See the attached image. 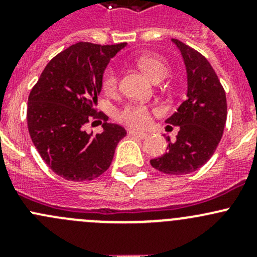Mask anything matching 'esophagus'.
I'll return each instance as SVG.
<instances>
[{
	"instance_id": "esophagus-1",
	"label": "esophagus",
	"mask_w": 257,
	"mask_h": 257,
	"mask_svg": "<svg viewBox=\"0 0 257 257\" xmlns=\"http://www.w3.org/2000/svg\"><path fill=\"white\" fill-rule=\"evenodd\" d=\"M129 136L138 137V138L144 139L148 137V133H145V132H138V131H129Z\"/></svg>"
}]
</instances>
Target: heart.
I'll return each instance as SVG.
<instances>
[{"instance_id":"heart-1","label":"heart","mask_w":257,"mask_h":257,"mask_svg":"<svg viewBox=\"0 0 257 257\" xmlns=\"http://www.w3.org/2000/svg\"><path fill=\"white\" fill-rule=\"evenodd\" d=\"M139 68L149 77L153 82H159L168 74V66L160 57L155 54L143 53L137 58ZM119 87L118 72L114 67L109 66L103 71L102 88L107 94H114ZM118 120L128 124L133 128H144L150 123L152 110L148 105L138 104V103H128L123 105L116 112Z\"/></svg>"}]
</instances>
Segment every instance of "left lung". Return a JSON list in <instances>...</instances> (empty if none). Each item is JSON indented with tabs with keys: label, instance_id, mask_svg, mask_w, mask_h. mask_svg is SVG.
<instances>
[{
	"label": "left lung",
	"instance_id": "1",
	"mask_svg": "<svg viewBox=\"0 0 257 257\" xmlns=\"http://www.w3.org/2000/svg\"><path fill=\"white\" fill-rule=\"evenodd\" d=\"M180 49L188 73V94L167 123L179 126L177 141H167L168 152L150 160L159 172L184 175L203 167L220 143L226 123V95L208 59L181 41Z\"/></svg>",
	"mask_w": 257,
	"mask_h": 257
}]
</instances>
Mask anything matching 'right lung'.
Instances as JSON below:
<instances>
[{
	"mask_svg": "<svg viewBox=\"0 0 257 257\" xmlns=\"http://www.w3.org/2000/svg\"><path fill=\"white\" fill-rule=\"evenodd\" d=\"M125 43L100 46L78 42L48 62L28 95L27 126L41 158L66 180H93L112 163L124 128L108 123L98 112L102 74L110 58ZM99 122L103 132L93 136L85 123Z\"/></svg>",
	"mask_w": 257,
	"mask_h": 257,
	"instance_id": "right-lung-1",
	"label": "right lung"
}]
</instances>
